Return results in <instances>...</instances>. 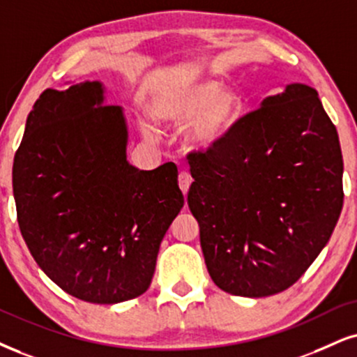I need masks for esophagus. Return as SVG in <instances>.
<instances>
[{
  "label": "esophagus",
  "instance_id": "obj_1",
  "mask_svg": "<svg viewBox=\"0 0 357 357\" xmlns=\"http://www.w3.org/2000/svg\"><path fill=\"white\" fill-rule=\"evenodd\" d=\"M190 185H192V175L185 170L180 172V174H178V187H180V190L183 192V195H187V192H188V188H190Z\"/></svg>",
  "mask_w": 357,
  "mask_h": 357
}]
</instances>
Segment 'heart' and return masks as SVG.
Instances as JSON below:
<instances>
[{"instance_id": "heart-1", "label": "heart", "mask_w": 357, "mask_h": 357, "mask_svg": "<svg viewBox=\"0 0 357 357\" xmlns=\"http://www.w3.org/2000/svg\"><path fill=\"white\" fill-rule=\"evenodd\" d=\"M151 114L157 122L188 126V142L193 147H218L233 134L243 116V100L233 89L213 79L192 77L180 84L153 92Z\"/></svg>"}]
</instances>
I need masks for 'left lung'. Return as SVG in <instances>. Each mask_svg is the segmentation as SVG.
Wrapping results in <instances>:
<instances>
[{
    "mask_svg": "<svg viewBox=\"0 0 357 357\" xmlns=\"http://www.w3.org/2000/svg\"><path fill=\"white\" fill-rule=\"evenodd\" d=\"M188 206L213 283L263 298L296 283L341 215L342 153L318 92L289 84L225 142L188 155Z\"/></svg>",
    "mask_w": 357,
    "mask_h": 357,
    "instance_id": "1",
    "label": "left lung"
}]
</instances>
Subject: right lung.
<instances>
[{"instance_id":"right-lung-1","label":"right lung","mask_w":357,"mask_h":357,"mask_svg":"<svg viewBox=\"0 0 357 357\" xmlns=\"http://www.w3.org/2000/svg\"><path fill=\"white\" fill-rule=\"evenodd\" d=\"M127 126L104 86L46 89L13 162L21 235L39 268L79 300L114 305L151 286L160 241L183 206L177 165L127 162Z\"/></svg>"}]
</instances>
